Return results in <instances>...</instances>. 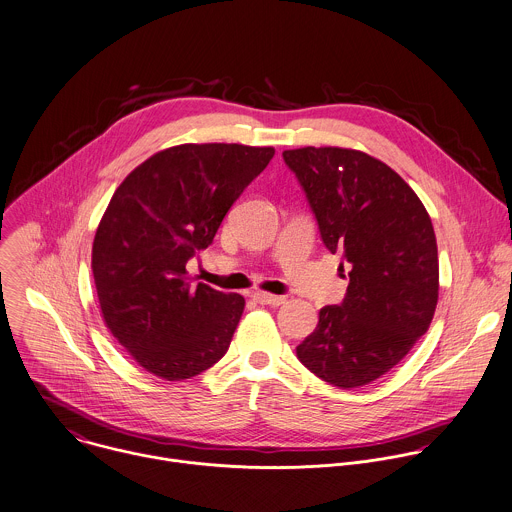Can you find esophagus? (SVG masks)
I'll list each match as a JSON object with an SVG mask.
<instances>
[{"instance_id":"obj_1","label":"esophagus","mask_w":512,"mask_h":512,"mask_svg":"<svg viewBox=\"0 0 512 512\" xmlns=\"http://www.w3.org/2000/svg\"><path fill=\"white\" fill-rule=\"evenodd\" d=\"M252 298L262 304V306H280L286 302L284 296H272V294H264V292H254Z\"/></svg>"}]
</instances>
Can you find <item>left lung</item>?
<instances>
[{
  "label": "left lung",
  "instance_id": "1",
  "mask_svg": "<svg viewBox=\"0 0 512 512\" xmlns=\"http://www.w3.org/2000/svg\"><path fill=\"white\" fill-rule=\"evenodd\" d=\"M282 157L322 242L351 266L343 302L320 310L296 355L336 387L367 385L397 365L433 320L439 260L431 218L397 172L365 153L306 147Z\"/></svg>",
  "mask_w": 512,
  "mask_h": 512
}]
</instances>
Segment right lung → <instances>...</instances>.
I'll list each match as a JSON object with an SVG mask.
<instances>
[{"label": "right lung", "instance_id": "add662e5", "mask_svg": "<svg viewBox=\"0 0 512 512\" xmlns=\"http://www.w3.org/2000/svg\"><path fill=\"white\" fill-rule=\"evenodd\" d=\"M272 157V147L180 145L147 159L115 190L91 268L107 328L149 373L190 379L228 351L244 298L192 284L186 262L212 244Z\"/></svg>", "mask_w": 512, "mask_h": 512}]
</instances>
